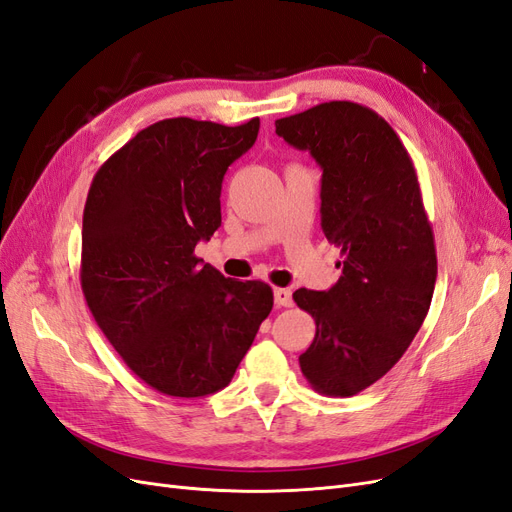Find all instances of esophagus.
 <instances>
[{"label":"esophagus","instance_id":"esophagus-1","mask_svg":"<svg viewBox=\"0 0 512 512\" xmlns=\"http://www.w3.org/2000/svg\"><path fill=\"white\" fill-rule=\"evenodd\" d=\"M273 297L277 307H290L292 305V292L288 288H273Z\"/></svg>","mask_w":512,"mask_h":512}]
</instances>
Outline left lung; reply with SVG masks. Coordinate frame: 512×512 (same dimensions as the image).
Returning <instances> with one entry per match:
<instances>
[{"label": "left lung", "instance_id": "8db88e82", "mask_svg": "<svg viewBox=\"0 0 512 512\" xmlns=\"http://www.w3.org/2000/svg\"><path fill=\"white\" fill-rule=\"evenodd\" d=\"M275 132L322 168L320 226L342 250L335 286L292 294L316 320L299 365L318 393L352 397L404 356L431 305L438 258L416 170L389 123L356 102L277 119Z\"/></svg>", "mask_w": 512, "mask_h": 512}]
</instances>
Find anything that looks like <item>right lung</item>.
Instances as JSON below:
<instances>
[{
    "mask_svg": "<svg viewBox=\"0 0 512 512\" xmlns=\"http://www.w3.org/2000/svg\"><path fill=\"white\" fill-rule=\"evenodd\" d=\"M260 119L228 128L175 117L138 132L96 173L83 211L81 286L134 374L170 397L218 393L273 307L269 284L237 282L194 256L222 226L228 166Z\"/></svg>",
    "mask_w": 512,
    "mask_h": 512,
    "instance_id": "obj_1",
    "label": "right lung"
}]
</instances>
